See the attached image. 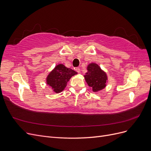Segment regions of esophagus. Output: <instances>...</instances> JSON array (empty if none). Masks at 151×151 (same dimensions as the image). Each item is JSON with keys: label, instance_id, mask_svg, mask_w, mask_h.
Listing matches in <instances>:
<instances>
[{"label": "esophagus", "instance_id": "34e87169", "mask_svg": "<svg viewBox=\"0 0 151 151\" xmlns=\"http://www.w3.org/2000/svg\"><path fill=\"white\" fill-rule=\"evenodd\" d=\"M75 70H76V71L77 73H79V72H80V70H80V68H79V67H76Z\"/></svg>", "mask_w": 151, "mask_h": 151}]
</instances>
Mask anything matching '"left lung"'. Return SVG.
<instances>
[{"label":"left lung","instance_id":"obj_1","mask_svg":"<svg viewBox=\"0 0 151 151\" xmlns=\"http://www.w3.org/2000/svg\"><path fill=\"white\" fill-rule=\"evenodd\" d=\"M88 72L84 76L86 81L94 92H97L106 86L107 76L96 63H91L88 67Z\"/></svg>","mask_w":151,"mask_h":151}]
</instances>
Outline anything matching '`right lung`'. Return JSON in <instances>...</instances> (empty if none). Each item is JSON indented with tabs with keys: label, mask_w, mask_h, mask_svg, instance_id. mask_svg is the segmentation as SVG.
Wrapping results in <instances>:
<instances>
[{
	"label": "right lung",
	"mask_w": 151,
	"mask_h": 151,
	"mask_svg": "<svg viewBox=\"0 0 151 151\" xmlns=\"http://www.w3.org/2000/svg\"><path fill=\"white\" fill-rule=\"evenodd\" d=\"M76 74H77L76 71L65 67L63 64H60L50 72L47 79V83L52 87L55 92L60 93L66 87L67 83L70 77Z\"/></svg>",
	"instance_id": "1"
}]
</instances>
